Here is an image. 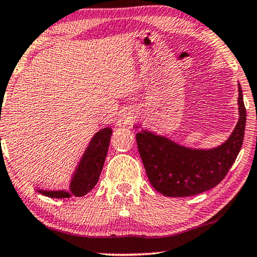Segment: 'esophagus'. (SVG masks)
<instances>
[{
    "label": "esophagus",
    "instance_id": "34e87169",
    "mask_svg": "<svg viewBox=\"0 0 257 257\" xmlns=\"http://www.w3.org/2000/svg\"><path fill=\"white\" fill-rule=\"evenodd\" d=\"M135 115L132 113H130V112H124V113L120 115V118L118 119L117 125L119 127H126V126L132 125L133 122H135Z\"/></svg>",
    "mask_w": 257,
    "mask_h": 257
}]
</instances>
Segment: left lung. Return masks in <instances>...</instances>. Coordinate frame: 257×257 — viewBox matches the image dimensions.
I'll use <instances>...</instances> for the list:
<instances>
[{
    "instance_id": "1",
    "label": "left lung",
    "mask_w": 257,
    "mask_h": 257,
    "mask_svg": "<svg viewBox=\"0 0 257 257\" xmlns=\"http://www.w3.org/2000/svg\"><path fill=\"white\" fill-rule=\"evenodd\" d=\"M237 89L238 120L219 146L193 149L147 130L137 133L140 157L154 189L165 196L182 198L208 191L223 180L240 153L244 137L245 107L240 84Z\"/></svg>"
}]
</instances>
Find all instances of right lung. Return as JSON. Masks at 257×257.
I'll use <instances>...</instances> for the list:
<instances>
[{"label": "right lung", "instance_id": "right-lung-1", "mask_svg": "<svg viewBox=\"0 0 257 257\" xmlns=\"http://www.w3.org/2000/svg\"><path fill=\"white\" fill-rule=\"evenodd\" d=\"M111 135V127H104L94 133L73 171L68 191L41 188H37L36 191L40 194L52 199H64L71 198L72 195L83 196L87 194L96 186L99 179L110 145Z\"/></svg>", "mask_w": 257, "mask_h": 257}]
</instances>
